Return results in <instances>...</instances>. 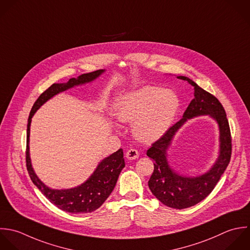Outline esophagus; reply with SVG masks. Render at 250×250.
<instances>
[{"label":"esophagus","mask_w":250,"mask_h":250,"mask_svg":"<svg viewBox=\"0 0 250 250\" xmlns=\"http://www.w3.org/2000/svg\"><path fill=\"white\" fill-rule=\"evenodd\" d=\"M139 156V153L137 150L135 149H129L126 154H125V157L128 159V160H135L137 159Z\"/></svg>","instance_id":"esophagus-1"}]
</instances>
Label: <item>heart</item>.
<instances>
[{
	"label": "heart",
	"mask_w": 250,
	"mask_h": 250,
	"mask_svg": "<svg viewBox=\"0 0 250 250\" xmlns=\"http://www.w3.org/2000/svg\"><path fill=\"white\" fill-rule=\"evenodd\" d=\"M180 106L170 89L147 85L123 95L116 103V116L123 123H133L134 136L144 142L161 138L170 127Z\"/></svg>",
	"instance_id": "obj_1"
}]
</instances>
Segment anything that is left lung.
<instances>
[{
  "label": "left lung",
  "mask_w": 250,
  "mask_h": 250,
  "mask_svg": "<svg viewBox=\"0 0 250 250\" xmlns=\"http://www.w3.org/2000/svg\"><path fill=\"white\" fill-rule=\"evenodd\" d=\"M177 78L187 81L194 86L195 97L184 112L182 119L169 127L147 151V156L155 162L154 172L148 185L153 195L165 206L183 209L199 204L212 192L230 163L232 137L226 112L220 101L191 79L184 76ZM204 114L213 117L220 125L221 151L219 159L205 175L196 178L180 176L169 167L166 151L175 133L187 119Z\"/></svg>",
  "instance_id": "8db88e82"
}]
</instances>
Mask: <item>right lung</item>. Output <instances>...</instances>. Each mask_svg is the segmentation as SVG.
<instances>
[{
    "label": "right lung",
    "instance_id": "add662e5",
    "mask_svg": "<svg viewBox=\"0 0 250 250\" xmlns=\"http://www.w3.org/2000/svg\"><path fill=\"white\" fill-rule=\"evenodd\" d=\"M105 70L83 74L77 79L72 78L67 83H53L44 90L34 103L27 125V144H26V167L29 176L44 197L58 208L70 213H88L99 208L114 190L119 175L125 167L123 149L118 150L105 158L97 166L90 177L82 185L65 190H54L45 186L36 175L29 154V136L32 117L37 110L54 95L65 91L75 85L92 82L98 78Z\"/></svg>",
    "mask_w": 250,
    "mask_h": 250
}]
</instances>
